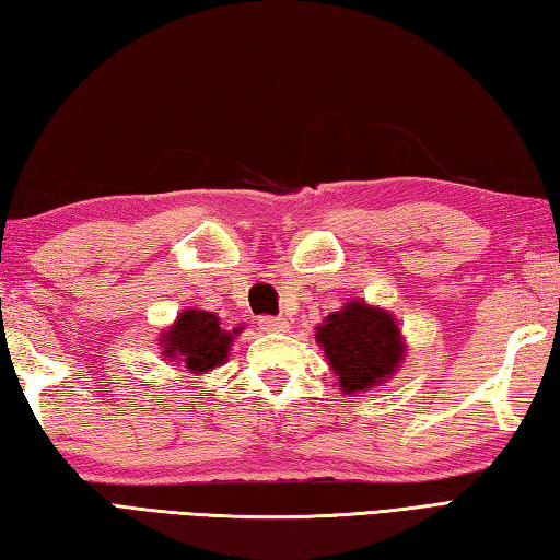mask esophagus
<instances>
[{
    "mask_svg": "<svg viewBox=\"0 0 560 560\" xmlns=\"http://www.w3.org/2000/svg\"><path fill=\"white\" fill-rule=\"evenodd\" d=\"M258 324H260L262 331H284V329H288V322H284L282 316H260Z\"/></svg>",
    "mask_w": 560,
    "mask_h": 560,
    "instance_id": "1",
    "label": "esophagus"
}]
</instances>
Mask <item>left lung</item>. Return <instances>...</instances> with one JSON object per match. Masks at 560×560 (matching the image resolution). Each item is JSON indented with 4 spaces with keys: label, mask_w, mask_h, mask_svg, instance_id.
I'll use <instances>...</instances> for the list:
<instances>
[{
    "label": "left lung",
    "mask_w": 560,
    "mask_h": 560,
    "mask_svg": "<svg viewBox=\"0 0 560 560\" xmlns=\"http://www.w3.org/2000/svg\"><path fill=\"white\" fill-rule=\"evenodd\" d=\"M316 343L329 361L343 395L385 385L405 363L407 343L393 312L348 300L316 326Z\"/></svg>",
    "instance_id": "obj_1"
}]
</instances>
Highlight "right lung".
I'll use <instances>...</instances> for the list:
<instances>
[{
	"instance_id": "obj_1",
	"label": "right lung",
	"mask_w": 560,
	"mask_h": 560,
	"mask_svg": "<svg viewBox=\"0 0 560 560\" xmlns=\"http://www.w3.org/2000/svg\"><path fill=\"white\" fill-rule=\"evenodd\" d=\"M241 329L244 326L226 331L214 312L189 307L175 316V322L163 329L158 341L163 346L165 361L183 363L192 375H205L224 365L234 336H238Z\"/></svg>"
}]
</instances>
